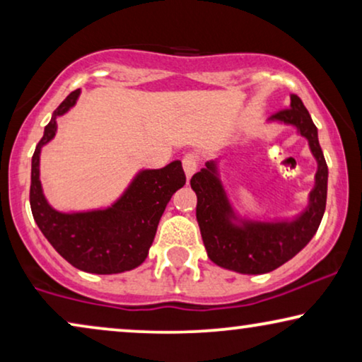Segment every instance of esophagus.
<instances>
[{"label":"esophagus","mask_w":362,"mask_h":362,"mask_svg":"<svg viewBox=\"0 0 362 362\" xmlns=\"http://www.w3.org/2000/svg\"><path fill=\"white\" fill-rule=\"evenodd\" d=\"M182 168H185L187 180H189L197 170V156L194 153H187V155H185V158H182Z\"/></svg>","instance_id":"34e87169"}]
</instances>
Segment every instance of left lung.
<instances>
[{
  "label": "left lung",
  "instance_id": "left-lung-1",
  "mask_svg": "<svg viewBox=\"0 0 362 362\" xmlns=\"http://www.w3.org/2000/svg\"><path fill=\"white\" fill-rule=\"evenodd\" d=\"M288 108L275 112L272 118L295 125L310 141V148L318 161L316 186L310 194V206L293 222L264 224L247 222L237 227L230 222V206L216 176L214 163L191 177V187L197 196L196 217L202 242L209 259L216 265L239 274H267L279 269L295 257L318 230L326 207L328 166L318 141V132L308 110L298 95L291 93Z\"/></svg>",
  "mask_w": 362,
  "mask_h": 362
}]
</instances>
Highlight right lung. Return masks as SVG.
<instances>
[{"mask_svg": "<svg viewBox=\"0 0 362 362\" xmlns=\"http://www.w3.org/2000/svg\"><path fill=\"white\" fill-rule=\"evenodd\" d=\"M78 93V88L69 93L44 128L33 155L29 202L44 237L69 264L88 274H120L135 269L146 259L166 204L186 185V175L181 161H173L161 170L141 171L125 194L105 211L81 214L54 211L41 189L39 153L56 135V118L76 103Z\"/></svg>", "mask_w": 362, "mask_h": 362, "instance_id": "add662e5", "label": "right lung"}]
</instances>
